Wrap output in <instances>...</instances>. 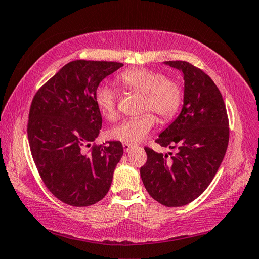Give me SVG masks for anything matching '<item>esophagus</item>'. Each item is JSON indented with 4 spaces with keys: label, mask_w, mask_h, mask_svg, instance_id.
Instances as JSON below:
<instances>
[{
    "label": "esophagus",
    "mask_w": 259,
    "mask_h": 259,
    "mask_svg": "<svg viewBox=\"0 0 259 259\" xmlns=\"http://www.w3.org/2000/svg\"><path fill=\"white\" fill-rule=\"evenodd\" d=\"M134 148V145H130V144H123V149H124V152L125 153H128V152H130V149H133Z\"/></svg>",
    "instance_id": "esophagus-1"
}]
</instances>
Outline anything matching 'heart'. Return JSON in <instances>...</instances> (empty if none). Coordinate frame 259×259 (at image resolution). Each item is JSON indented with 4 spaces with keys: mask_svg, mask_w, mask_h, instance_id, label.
<instances>
[{
    "mask_svg": "<svg viewBox=\"0 0 259 259\" xmlns=\"http://www.w3.org/2000/svg\"><path fill=\"white\" fill-rule=\"evenodd\" d=\"M119 81L130 92L142 94V111H153L162 121H170L177 115L183 101V91L177 80L166 78L159 71L133 68L122 72ZM97 109L109 121L116 120L117 97L114 88L107 82H101L94 94ZM156 123L155 116L147 112L140 116L129 117L110 130L112 138L125 144L142 142Z\"/></svg>",
    "mask_w": 259,
    "mask_h": 259,
    "instance_id": "b5f03b06",
    "label": "heart"
}]
</instances>
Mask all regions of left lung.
<instances>
[{"instance_id": "8db88e82", "label": "left lung", "mask_w": 259, "mask_h": 259, "mask_svg": "<svg viewBox=\"0 0 259 259\" xmlns=\"http://www.w3.org/2000/svg\"><path fill=\"white\" fill-rule=\"evenodd\" d=\"M180 70L185 95L180 114L156 143L177 149L163 155L145 147L140 167L146 190L166 207H180L205 191L222 163L229 144V119L222 94L203 70L186 61H166Z\"/></svg>"}]
</instances>
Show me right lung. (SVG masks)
<instances>
[{
    "instance_id": "1",
    "label": "right lung",
    "mask_w": 259,
    "mask_h": 259,
    "mask_svg": "<svg viewBox=\"0 0 259 259\" xmlns=\"http://www.w3.org/2000/svg\"><path fill=\"white\" fill-rule=\"evenodd\" d=\"M121 67L109 61H72L32 98L27 126L30 152L41 180L62 203L84 207L109 192L123 147L120 142L95 144L102 115L94 94Z\"/></svg>"
}]
</instances>
